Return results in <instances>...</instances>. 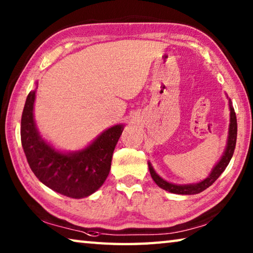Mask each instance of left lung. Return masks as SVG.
<instances>
[{"instance_id":"obj_1","label":"left lung","mask_w":253,"mask_h":253,"mask_svg":"<svg viewBox=\"0 0 253 253\" xmlns=\"http://www.w3.org/2000/svg\"><path fill=\"white\" fill-rule=\"evenodd\" d=\"M230 110H231V124H230V129H229L228 146L225 148V152L223 154V156H222L221 161L214 166V169L211 172V174H210L209 177L205 178L204 181L196 184H190V185H176V184L166 182L162 177L158 176V175L155 173V170L153 169L152 165L148 163L149 173H151V176L154 179V182H155L158 186L162 187L163 190L169 191L170 193L184 194V195L198 194L200 192L207 190L209 186H211L212 184L216 181L217 177L223 173V170L225 169L226 166L229 165V163L234 153L235 143H237V131H238L237 116H235L234 109L231 104H230Z\"/></svg>"}]
</instances>
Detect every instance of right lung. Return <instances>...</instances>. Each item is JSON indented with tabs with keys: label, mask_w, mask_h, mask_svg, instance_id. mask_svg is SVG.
Masks as SVG:
<instances>
[{
	"label": "right lung",
	"mask_w": 253,
	"mask_h": 253,
	"mask_svg": "<svg viewBox=\"0 0 253 253\" xmlns=\"http://www.w3.org/2000/svg\"><path fill=\"white\" fill-rule=\"evenodd\" d=\"M36 91H30L21 118V143L34 175L51 190L68 198L92 194L108 176L115 146L123 125L109 128L84 151L62 154L46 144L33 119Z\"/></svg>",
	"instance_id": "right-lung-1"
}]
</instances>
